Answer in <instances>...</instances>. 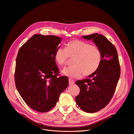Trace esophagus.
<instances>
[{
    "label": "esophagus",
    "instance_id": "34e87169",
    "mask_svg": "<svg viewBox=\"0 0 134 134\" xmlns=\"http://www.w3.org/2000/svg\"><path fill=\"white\" fill-rule=\"evenodd\" d=\"M74 83H75V82H74V80H72L70 79H69V85H73Z\"/></svg>",
    "mask_w": 134,
    "mask_h": 134
}]
</instances>
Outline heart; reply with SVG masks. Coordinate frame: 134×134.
<instances>
[{
  "label": "heart",
  "instance_id": "obj_1",
  "mask_svg": "<svg viewBox=\"0 0 134 134\" xmlns=\"http://www.w3.org/2000/svg\"><path fill=\"white\" fill-rule=\"evenodd\" d=\"M102 56L99 47L80 40L68 42L65 49L57 48L54 55L56 63L60 66H65L69 58L72 59L73 66L62 70L64 75L71 79L80 78L83 73L85 76L94 74L100 66Z\"/></svg>",
  "mask_w": 134,
  "mask_h": 134
}]
</instances>
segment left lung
Segmentation results:
<instances>
[{
	"label": "left lung",
	"mask_w": 134,
	"mask_h": 134,
	"mask_svg": "<svg viewBox=\"0 0 134 134\" xmlns=\"http://www.w3.org/2000/svg\"><path fill=\"white\" fill-rule=\"evenodd\" d=\"M83 37L92 39L102 54L98 69L76 82L80 88L75 97L76 103L84 111L93 113L104 108L111 100L120 76V66L116 48L104 35L94 33Z\"/></svg>",
	"instance_id": "1"
}]
</instances>
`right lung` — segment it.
I'll use <instances>...</instances> for the list:
<instances>
[{
	"label": "right lung",
	"instance_id": "1",
	"mask_svg": "<svg viewBox=\"0 0 134 134\" xmlns=\"http://www.w3.org/2000/svg\"><path fill=\"white\" fill-rule=\"evenodd\" d=\"M62 39L34 34L19 49L14 73L16 88L26 104L35 111L52 109L68 86L67 76H60L54 53Z\"/></svg>",
	"mask_w": 134,
	"mask_h": 134
}]
</instances>
